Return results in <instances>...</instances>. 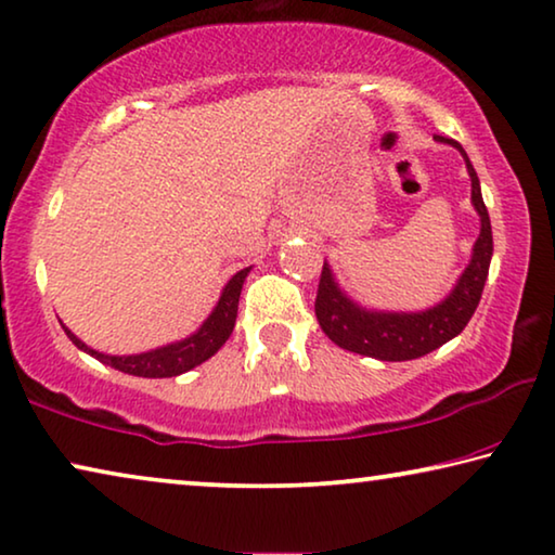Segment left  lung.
I'll return each mask as SVG.
<instances>
[{"label":"left lung","instance_id":"obj_1","mask_svg":"<svg viewBox=\"0 0 555 555\" xmlns=\"http://www.w3.org/2000/svg\"><path fill=\"white\" fill-rule=\"evenodd\" d=\"M438 142L456 146L466 159L470 177V202H474L478 217H481V234L474 244V256L463 271L459 284L441 304L418 313H393V311H366L346 296L324 263L317 292V319L324 334L346 351L361 353L378 361H411L436 351L438 346L459 336L474 317L478 301H481L486 276H489L493 234L491 219L486 209L481 184H478L476 169L470 167L466 152L453 139L438 137Z\"/></svg>","mask_w":555,"mask_h":555}]
</instances>
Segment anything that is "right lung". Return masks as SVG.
Segmentation results:
<instances>
[{"mask_svg": "<svg viewBox=\"0 0 555 555\" xmlns=\"http://www.w3.org/2000/svg\"><path fill=\"white\" fill-rule=\"evenodd\" d=\"M251 269H242L238 274L231 276L229 284L221 292L219 304L214 306V311L209 313V319L204 321L202 328L192 334L184 341L162 346V349L146 351V353H134V357H109V353H99L94 349H89L85 341H79L77 336L72 334L69 328L64 326L66 336L72 338V344L77 349L87 351L89 357H94L96 361L106 363V366L124 371V374L131 376H144V378H171L184 374V371L198 366L206 359H211L221 346L227 344V338L231 336L236 324V311H238V296H242V286L244 279L249 276Z\"/></svg>", "mask_w": 555, "mask_h": 555, "instance_id": "obj_1", "label": "right lung"}]
</instances>
